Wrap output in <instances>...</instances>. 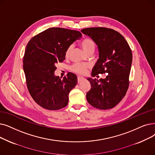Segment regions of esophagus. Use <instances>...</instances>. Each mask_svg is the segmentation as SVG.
I'll use <instances>...</instances> for the list:
<instances>
[{"label": "esophagus", "instance_id": "obj_1", "mask_svg": "<svg viewBox=\"0 0 155 155\" xmlns=\"http://www.w3.org/2000/svg\"><path fill=\"white\" fill-rule=\"evenodd\" d=\"M84 80H85V78H83V77H77V80H78V84L80 83L81 82H82Z\"/></svg>", "mask_w": 155, "mask_h": 155}]
</instances>
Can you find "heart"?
Segmentation results:
<instances>
[{
	"label": "heart",
	"instance_id": "1",
	"mask_svg": "<svg viewBox=\"0 0 155 155\" xmlns=\"http://www.w3.org/2000/svg\"><path fill=\"white\" fill-rule=\"evenodd\" d=\"M84 51L89 54L90 53H93L96 49V44L90 38H85L80 43ZM73 48V45H70L67 48L65 56L66 57H68L70 54L71 51ZM90 68V65L87 63H75L72 64L70 66V69L71 71L75 73L78 75H84L88 71V70Z\"/></svg>",
	"mask_w": 155,
	"mask_h": 155
}]
</instances>
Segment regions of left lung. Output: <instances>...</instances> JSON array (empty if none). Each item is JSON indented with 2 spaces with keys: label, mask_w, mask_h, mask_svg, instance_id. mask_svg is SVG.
<instances>
[{
  "label": "left lung",
  "mask_w": 155,
  "mask_h": 155,
  "mask_svg": "<svg viewBox=\"0 0 155 155\" xmlns=\"http://www.w3.org/2000/svg\"><path fill=\"white\" fill-rule=\"evenodd\" d=\"M81 31L98 46L99 58L92 70V76L107 73L104 79L87 78L91 85L86 94L87 101L99 110L113 108L124 98L129 88L131 49L123 35L113 29L93 27Z\"/></svg>",
  "instance_id": "8db88e82"
}]
</instances>
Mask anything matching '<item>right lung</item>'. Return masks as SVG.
Here are the masks:
<instances>
[{"label": "right lung", "mask_w": 155, "mask_h": 155, "mask_svg": "<svg viewBox=\"0 0 155 155\" xmlns=\"http://www.w3.org/2000/svg\"><path fill=\"white\" fill-rule=\"evenodd\" d=\"M81 37L78 31L52 27L31 38L26 45L23 58L26 86L33 100L44 108L58 110L68 104L77 77L70 72L61 79L54 73L56 64L65 59L67 48Z\"/></svg>", "instance_id": "obj_1"}]
</instances>
